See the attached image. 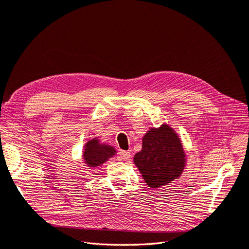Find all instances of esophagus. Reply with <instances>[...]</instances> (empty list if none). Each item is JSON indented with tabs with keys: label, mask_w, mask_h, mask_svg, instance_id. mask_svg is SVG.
<instances>
[{
	"label": "esophagus",
	"mask_w": 249,
	"mask_h": 249,
	"mask_svg": "<svg viewBox=\"0 0 249 249\" xmlns=\"http://www.w3.org/2000/svg\"><path fill=\"white\" fill-rule=\"evenodd\" d=\"M118 156H119V158H120V160L126 161V160H129V159H130L131 153H130V152H126V150H120L119 154H118Z\"/></svg>",
	"instance_id": "1"
}]
</instances>
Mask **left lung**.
Listing matches in <instances>:
<instances>
[{
  "label": "left lung",
  "mask_w": 249,
  "mask_h": 249,
  "mask_svg": "<svg viewBox=\"0 0 249 249\" xmlns=\"http://www.w3.org/2000/svg\"><path fill=\"white\" fill-rule=\"evenodd\" d=\"M133 160L148 187L159 188L182 176L187 155L178 133L168 124H162L145 133L142 149Z\"/></svg>",
  "instance_id": "1"
}]
</instances>
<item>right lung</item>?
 I'll list each match as a JSON object with an SVG mask.
<instances>
[{
	"mask_svg": "<svg viewBox=\"0 0 249 249\" xmlns=\"http://www.w3.org/2000/svg\"><path fill=\"white\" fill-rule=\"evenodd\" d=\"M116 155V149L106 142H102L99 137L87 140L83 149L82 159L84 166L96 168Z\"/></svg>",
	"mask_w": 249,
	"mask_h": 249,
	"instance_id": "obj_1",
	"label": "right lung"
}]
</instances>
